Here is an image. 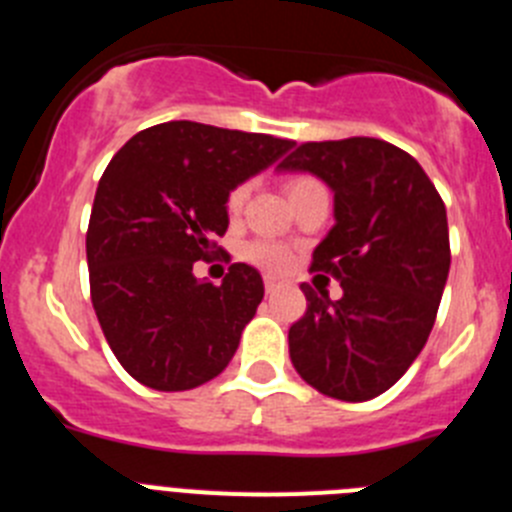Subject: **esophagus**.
<instances>
[{
  "instance_id": "1",
  "label": "esophagus",
  "mask_w": 512,
  "mask_h": 512,
  "mask_svg": "<svg viewBox=\"0 0 512 512\" xmlns=\"http://www.w3.org/2000/svg\"><path fill=\"white\" fill-rule=\"evenodd\" d=\"M264 287H266V292H277L279 287H284V279L277 277V274H266Z\"/></svg>"
}]
</instances>
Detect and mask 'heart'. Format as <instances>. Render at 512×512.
<instances>
[{
  "mask_svg": "<svg viewBox=\"0 0 512 512\" xmlns=\"http://www.w3.org/2000/svg\"><path fill=\"white\" fill-rule=\"evenodd\" d=\"M284 189H287L289 200H297L300 194L312 192V189H323V184L315 179V176H307V174H295L289 176L287 182H284ZM248 192H251V184L243 182L228 194V212L235 215V212H241L243 205L248 200ZM243 259L251 261V264L261 266V269H271V271H282L287 269L289 264V253L287 248L279 246L274 241H253L243 248Z\"/></svg>",
  "mask_w": 512,
  "mask_h": 512,
  "instance_id": "heart-1",
  "label": "heart"
}]
</instances>
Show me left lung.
Returning a JSON list of instances; mask_svg holds the SVG:
<instances>
[{"instance_id": "left-lung-1", "label": "left lung", "mask_w": 512, "mask_h": 512, "mask_svg": "<svg viewBox=\"0 0 512 512\" xmlns=\"http://www.w3.org/2000/svg\"><path fill=\"white\" fill-rule=\"evenodd\" d=\"M333 189V217L312 251L341 282L330 300L302 284L307 310L289 328V359L310 387L343 402L382 395L418 359L449 277V223L410 153L379 138L302 143L277 166Z\"/></svg>"}]
</instances>
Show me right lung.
Instances as JSON below:
<instances>
[{
	"mask_svg": "<svg viewBox=\"0 0 512 512\" xmlns=\"http://www.w3.org/2000/svg\"><path fill=\"white\" fill-rule=\"evenodd\" d=\"M295 146L264 133L171 120L112 156L87 230L92 305L122 369L158 392L210 382L264 300L261 274L233 264L223 284L194 261L223 248L228 194Z\"/></svg>",
	"mask_w": 512,
	"mask_h": 512,
	"instance_id": "right-lung-1",
	"label": "right lung"
}]
</instances>
